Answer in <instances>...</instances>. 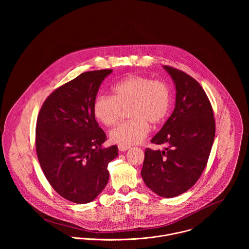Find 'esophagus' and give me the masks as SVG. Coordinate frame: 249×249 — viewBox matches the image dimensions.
Wrapping results in <instances>:
<instances>
[{
  "label": "esophagus",
  "mask_w": 249,
  "mask_h": 249,
  "mask_svg": "<svg viewBox=\"0 0 249 249\" xmlns=\"http://www.w3.org/2000/svg\"><path fill=\"white\" fill-rule=\"evenodd\" d=\"M118 148H119L120 151L123 152V151H126V150L129 148V146H126V145H119Z\"/></svg>",
  "instance_id": "obj_1"
}]
</instances>
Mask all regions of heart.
I'll return each instance as SVG.
<instances>
[{
    "instance_id": "1",
    "label": "heart",
    "mask_w": 249,
    "mask_h": 249,
    "mask_svg": "<svg viewBox=\"0 0 249 249\" xmlns=\"http://www.w3.org/2000/svg\"><path fill=\"white\" fill-rule=\"evenodd\" d=\"M113 97L99 96L93 106L96 119L107 127L116 125L127 111L130 121L109 133L110 141L129 146L142 142L148 124L158 125L167 118L171 107L170 88L162 80L142 75L126 76L112 87Z\"/></svg>"
}]
</instances>
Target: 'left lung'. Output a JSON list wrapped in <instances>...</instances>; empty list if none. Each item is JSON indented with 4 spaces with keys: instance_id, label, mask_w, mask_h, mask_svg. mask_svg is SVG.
<instances>
[{
    "instance_id": "8db88e82",
    "label": "left lung",
    "mask_w": 249,
    "mask_h": 249,
    "mask_svg": "<svg viewBox=\"0 0 249 249\" xmlns=\"http://www.w3.org/2000/svg\"><path fill=\"white\" fill-rule=\"evenodd\" d=\"M177 90L176 107L160 131L151 139L164 149L144 150L142 175L144 184L162 197L187 192L206 167L215 132L210 101L192 76L170 66Z\"/></svg>"
}]
</instances>
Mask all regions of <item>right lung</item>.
Here are the masks:
<instances>
[{"label": "right lung", "mask_w": 249, "mask_h": 249, "mask_svg": "<svg viewBox=\"0 0 249 249\" xmlns=\"http://www.w3.org/2000/svg\"><path fill=\"white\" fill-rule=\"evenodd\" d=\"M112 70L85 71L54 90L40 109L36 123V152L41 169L62 197L84 204L106 188L108 163L117 145L104 147L105 131L93 106L99 88Z\"/></svg>", "instance_id": "right-lung-1"}]
</instances>
